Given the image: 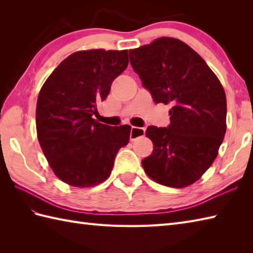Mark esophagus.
<instances>
[{
	"instance_id": "34e87169",
	"label": "esophagus",
	"mask_w": 253,
	"mask_h": 253,
	"mask_svg": "<svg viewBox=\"0 0 253 253\" xmlns=\"http://www.w3.org/2000/svg\"><path fill=\"white\" fill-rule=\"evenodd\" d=\"M144 133H146V129H144V128L133 127L132 126L131 127V130H130V140L131 141H135L136 139L143 137Z\"/></svg>"
}]
</instances>
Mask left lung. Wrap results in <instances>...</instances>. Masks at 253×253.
Wrapping results in <instances>:
<instances>
[{
	"label": "left lung",
	"instance_id": "obj_1",
	"mask_svg": "<svg viewBox=\"0 0 253 253\" xmlns=\"http://www.w3.org/2000/svg\"><path fill=\"white\" fill-rule=\"evenodd\" d=\"M131 67L155 103L173 104L168 127L149 126L153 152L142 160L161 185L184 188L217 157L226 132V94L206 61L185 42L163 37L129 50Z\"/></svg>",
	"mask_w": 253,
	"mask_h": 253
}]
</instances>
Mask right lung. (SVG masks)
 Listing matches in <instances>:
<instances>
[{"mask_svg":"<svg viewBox=\"0 0 253 253\" xmlns=\"http://www.w3.org/2000/svg\"><path fill=\"white\" fill-rule=\"evenodd\" d=\"M128 66V51L75 52L42 85L37 101L38 140L52 170L66 184L87 188L107 179L131 127H112L92 115L96 102Z\"/></svg>","mask_w":253,"mask_h":253,"instance_id":"right-lung-1","label":"right lung"}]
</instances>
